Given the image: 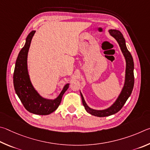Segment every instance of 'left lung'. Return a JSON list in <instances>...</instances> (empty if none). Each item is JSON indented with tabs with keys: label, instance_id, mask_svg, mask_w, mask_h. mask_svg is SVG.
<instances>
[{
	"label": "left lung",
	"instance_id": "obj_1",
	"mask_svg": "<svg viewBox=\"0 0 150 150\" xmlns=\"http://www.w3.org/2000/svg\"><path fill=\"white\" fill-rule=\"evenodd\" d=\"M109 33L111 34L113 38L116 39L117 41L119 43V46L121 49L122 52L126 60V75H125V85L123 87L121 93L117 98L116 101L109 107V108L104 110H95L91 109L89 107L87 104L85 102L84 99L82 96V93L80 92L81 97H82V100L83 105L84 106V108L86 111L89 113L94 115V116L99 117H107L112 115L113 114L117 113L119 112L122 107L124 106L126 101L129 98L132 93L134 83V61L132 55L130 52L128 51L127 48L125 43V39L123 37L122 34L120 31L117 30H110Z\"/></svg>",
	"mask_w": 150,
	"mask_h": 150
}]
</instances>
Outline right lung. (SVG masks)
<instances>
[{"label": "right lung", "mask_w": 150, "mask_h": 150, "mask_svg": "<svg viewBox=\"0 0 150 150\" xmlns=\"http://www.w3.org/2000/svg\"><path fill=\"white\" fill-rule=\"evenodd\" d=\"M35 33V31H31L29 33L24 47L18 54L13 82L16 93L27 111L33 114L47 115L54 112L59 106L63 94L69 87V83L64 86L59 96L54 100L42 98L34 89L28 74L27 59L31 39Z\"/></svg>", "instance_id": "add662e5"}]
</instances>
